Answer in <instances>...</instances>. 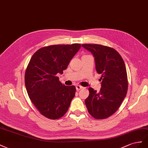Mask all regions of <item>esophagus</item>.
<instances>
[{"label": "esophagus", "mask_w": 148, "mask_h": 148, "mask_svg": "<svg viewBox=\"0 0 148 148\" xmlns=\"http://www.w3.org/2000/svg\"><path fill=\"white\" fill-rule=\"evenodd\" d=\"M75 87H76V89H77V90H81V89H82V88H83V87H82V86H80V85H77L76 86H75Z\"/></svg>", "instance_id": "1"}]
</instances>
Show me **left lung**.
Returning a JSON list of instances; mask_svg holds the SVG:
<instances>
[{
    "label": "left lung",
    "mask_w": 148,
    "mask_h": 148,
    "mask_svg": "<svg viewBox=\"0 0 148 148\" xmlns=\"http://www.w3.org/2000/svg\"><path fill=\"white\" fill-rule=\"evenodd\" d=\"M82 46L93 54L96 71L102 75L99 92L88 88L89 95L85 100L87 110L95 119H107L117 111L127 94L128 81L124 61L111 47L97 44Z\"/></svg>",
    "instance_id": "1"
}]
</instances>
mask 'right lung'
Here are the masks:
<instances>
[{"instance_id":"right-lung-1","label":"right lung","mask_w":148,"mask_h":148,"mask_svg":"<svg viewBox=\"0 0 148 148\" xmlns=\"http://www.w3.org/2000/svg\"><path fill=\"white\" fill-rule=\"evenodd\" d=\"M81 44L54 45L33 54L25 71V84L31 101L39 112L49 119L64 115L75 96V87L66 86L59 80Z\"/></svg>"}]
</instances>
